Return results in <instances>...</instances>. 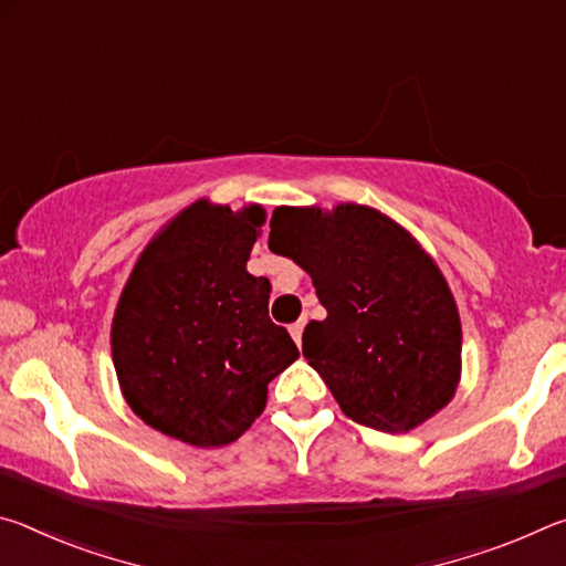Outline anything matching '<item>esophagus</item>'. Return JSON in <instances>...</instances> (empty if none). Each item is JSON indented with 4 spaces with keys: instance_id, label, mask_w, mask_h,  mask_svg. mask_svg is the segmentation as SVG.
I'll return each mask as SVG.
<instances>
[{
    "instance_id": "esophagus-1",
    "label": "esophagus",
    "mask_w": 566,
    "mask_h": 566,
    "mask_svg": "<svg viewBox=\"0 0 566 566\" xmlns=\"http://www.w3.org/2000/svg\"><path fill=\"white\" fill-rule=\"evenodd\" d=\"M302 332H304V322L302 319L290 324V334H292V339L296 342V347H300V344H302Z\"/></svg>"
}]
</instances>
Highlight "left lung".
Returning a JSON list of instances; mask_svg holds the SVG:
<instances>
[{
    "mask_svg": "<svg viewBox=\"0 0 566 566\" xmlns=\"http://www.w3.org/2000/svg\"><path fill=\"white\" fill-rule=\"evenodd\" d=\"M276 254L312 276L327 319L302 354L349 419L399 434L454 397L462 322L444 274L395 219L364 205L276 207Z\"/></svg>",
    "mask_w": 566,
    "mask_h": 566,
    "instance_id": "1",
    "label": "left lung"
}]
</instances>
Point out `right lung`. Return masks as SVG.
Masks as SVG:
<instances>
[{
	"label": "right lung",
	"mask_w": 566,
	"mask_h": 566,
	"mask_svg": "<svg viewBox=\"0 0 566 566\" xmlns=\"http://www.w3.org/2000/svg\"><path fill=\"white\" fill-rule=\"evenodd\" d=\"M264 209L189 205L139 254L112 319V359L134 415L191 447L242 437L266 385L300 357L247 272Z\"/></svg>",
	"instance_id": "right-lung-1"
}]
</instances>
